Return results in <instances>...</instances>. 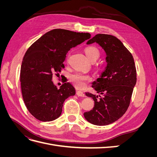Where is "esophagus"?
I'll use <instances>...</instances> for the list:
<instances>
[{
	"label": "esophagus",
	"mask_w": 157,
	"mask_h": 157,
	"mask_svg": "<svg viewBox=\"0 0 157 157\" xmlns=\"http://www.w3.org/2000/svg\"><path fill=\"white\" fill-rule=\"evenodd\" d=\"M77 95L78 96H80V97H84L85 96L84 94L81 91H77Z\"/></svg>",
	"instance_id": "34e87169"
}]
</instances>
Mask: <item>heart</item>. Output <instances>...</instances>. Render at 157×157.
<instances>
[{
    "instance_id": "b5f03b06",
    "label": "heart",
    "mask_w": 157,
    "mask_h": 157,
    "mask_svg": "<svg viewBox=\"0 0 157 157\" xmlns=\"http://www.w3.org/2000/svg\"><path fill=\"white\" fill-rule=\"evenodd\" d=\"M85 54H86L87 58L92 61L93 59H97L100 53L99 50L94 46H90L85 49ZM70 80L75 86L78 88H82L85 86L86 83L91 80L90 76L84 75L80 73H75L70 75Z\"/></svg>"
}]
</instances>
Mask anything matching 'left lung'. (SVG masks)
Returning a JSON list of instances; mask_svg holds the SVG:
<instances>
[{
  "instance_id": "1",
  "label": "left lung",
  "mask_w": 157,
  "mask_h": 157,
  "mask_svg": "<svg viewBox=\"0 0 157 157\" xmlns=\"http://www.w3.org/2000/svg\"><path fill=\"white\" fill-rule=\"evenodd\" d=\"M94 42L105 52L107 64L99 78L92 83L99 96L86 93L94 99V107L84 116L92 124L105 126L119 119L127 111L136 84V69L132 54L117 37L98 34L86 44Z\"/></svg>"
}]
</instances>
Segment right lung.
Here are the masks:
<instances>
[{"instance_id":"1","label":"right lung","mask_w":157,"mask_h":157,"mask_svg":"<svg viewBox=\"0 0 157 157\" xmlns=\"http://www.w3.org/2000/svg\"><path fill=\"white\" fill-rule=\"evenodd\" d=\"M90 37L88 33L55 29L45 33L27 50L21 66V93L27 109L36 119L49 122L58 118L65 99L75 95L71 83L65 82L58 89L52 77L59 75L65 67L68 51Z\"/></svg>"}]
</instances>
